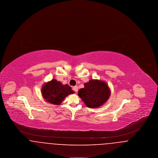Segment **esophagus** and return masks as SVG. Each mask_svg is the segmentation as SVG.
Listing matches in <instances>:
<instances>
[{
    "label": "esophagus",
    "mask_w": 158,
    "mask_h": 158,
    "mask_svg": "<svg viewBox=\"0 0 158 158\" xmlns=\"http://www.w3.org/2000/svg\"><path fill=\"white\" fill-rule=\"evenodd\" d=\"M72 89H73V90H74L75 92H77V90H78V87H77V86H73V88H72Z\"/></svg>",
    "instance_id": "1"
}]
</instances>
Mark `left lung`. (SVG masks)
<instances>
[{
  "label": "left lung",
  "instance_id": "8db88e82",
  "mask_svg": "<svg viewBox=\"0 0 158 158\" xmlns=\"http://www.w3.org/2000/svg\"><path fill=\"white\" fill-rule=\"evenodd\" d=\"M111 91L106 83L91 79L84 83V88L78 91V95L89 108H98L110 98Z\"/></svg>",
  "mask_w": 158,
  "mask_h": 158
}]
</instances>
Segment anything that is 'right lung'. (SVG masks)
<instances>
[{
    "instance_id": "obj_1",
    "label": "right lung",
    "mask_w": 158,
    "mask_h": 158,
    "mask_svg": "<svg viewBox=\"0 0 158 158\" xmlns=\"http://www.w3.org/2000/svg\"><path fill=\"white\" fill-rule=\"evenodd\" d=\"M41 94L47 102L54 105H60L67 96L74 94V91L67 84L63 85L54 79L43 86Z\"/></svg>"
}]
</instances>
